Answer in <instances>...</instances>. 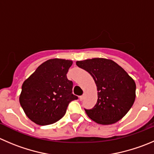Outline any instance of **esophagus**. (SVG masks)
<instances>
[{
	"label": "esophagus",
	"instance_id": "obj_1",
	"mask_svg": "<svg viewBox=\"0 0 154 154\" xmlns=\"http://www.w3.org/2000/svg\"><path fill=\"white\" fill-rule=\"evenodd\" d=\"M84 95H82V96H80L79 97V100H83V99H84Z\"/></svg>",
	"mask_w": 154,
	"mask_h": 154
}]
</instances>
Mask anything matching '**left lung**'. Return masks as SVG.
Masks as SVG:
<instances>
[{"label":"left lung","mask_w":154,"mask_h":154,"mask_svg":"<svg viewBox=\"0 0 154 154\" xmlns=\"http://www.w3.org/2000/svg\"><path fill=\"white\" fill-rule=\"evenodd\" d=\"M76 65L90 73L97 89V101L85 112L97 123L110 125L123 118L135 100L136 85L131 77L111 60L93 58Z\"/></svg>","instance_id":"1"}]
</instances>
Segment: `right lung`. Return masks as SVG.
<instances>
[{
  "label": "right lung",
  "instance_id": "1",
  "mask_svg": "<svg viewBox=\"0 0 154 154\" xmlns=\"http://www.w3.org/2000/svg\"><path fill=\"white\" fill-rule=\"evenodd\" d=\"M72 64L69 60H48L23 82L20 103L32 122L40 125L57 122L69 103L78 99L72 94V82L66 77Z\"/></svg>",
  "mask_w": 154,
  "mask_h": 154
}]
</instances>
